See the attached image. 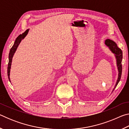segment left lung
I'll return each instance as SVG.
<instances>
[{"label": "left lung", "instance_id": "1", "mask_svg": "<svg viewBox=\"0 0 129 129\" xmlns=\"http://www.w3.org/2000/svg\"><path fill=\"white\" fill-rule=\"evenodd\" d=\"M105 45L114 54V56L116 59L117 67L118 71V76L117 82L115 83L114 88H113V91L114 90V89L116 88L118 84L121 80V75H122V50L118 47L117 44L114 41L111 40L110 39H106L105 41Z\"/></svg>", "mask_w": 129, "mask_h": 129}]
</instances>
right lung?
<instances>
[{
    "label": "right lung",
    "mask_w": 129,
    "mask_h": 129,
    "mask_svg": "<svg viewBox=\"0 0 129 129\" xmlns=\"http://www.w3.org/2000/svg\"><path fill=\"white\" fill-rule=\"evenodd\" d=\"M29 29H28L25 30V31L22 34L20 35L17 36V38L16 39V40L15 41V43L14 44V45H13L12 47L11 48L10 53H9V56H8V58H9V61H8V68H7V75H8V77L9 81L11 82L10 80V71H11V65H12V58L14 57V54L16 52V49L18 47L19 45L20 44V42L21 40H23L25 38V37L27 35V34L29 32Z\"/></svg>",
    "instance_id": "right-lung-1"
}]
</instances>
